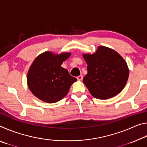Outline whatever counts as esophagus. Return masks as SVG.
Segmentation results:
<instances>
[{
	"instance_id": "1",
	"label": "esophagus",
	"mask_w": 147,
	"mask_h": 147,
	"mask_svg": "<svg viewBox=\"0 0 147 147\" xmlns=\"http://www.w3.org/2000/svg\"><path fill=\"white\" fill-rule=\"evenodd\" d=\"M77 80H82L83 79V76L82 75H80V76H77Z\"/></svg>"
}]
</instances>
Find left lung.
Segmentation results:
<instances>
[{
  "instance_id": "obj_1",
  "label": "left lung",
  "mask_w": 147,
  "mask_h": 147,
  "mask_svg": "<svg viewBox=\"0 0 147 147\" xmlns=\"http://www.w3.org/2000/svg\"><path fill=\"white\" fill-rule=\"evenodd\" d=\"M88 74L83 82L93 97L108 99L123 90L129 76L128 65L113 49L99 46L93 54H83Z\"/></svg>"
}]
</instances>
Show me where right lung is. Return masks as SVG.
Here are the masks:
<instances>
[{"instance_id": "add662e5", "label": "right lung", "mask_w": 147, "mask_h": 147, "mask_svg": "<svg viewBox=\"0 0 147 147\" xmlns=\"http://www.w3.org/2000/svg\"><path fill=\"white\" fill-rule=\"evenodd\" d=\"M71 53L59 54L46 51L32 62L27 74V84L35 96L47 103L61 100L77 79L61 66Z\"/></svg>"}]
</instances>
